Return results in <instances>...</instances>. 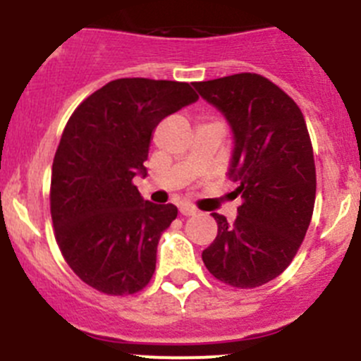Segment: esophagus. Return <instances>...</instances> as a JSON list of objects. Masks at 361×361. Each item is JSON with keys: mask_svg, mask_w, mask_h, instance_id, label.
<instances>
[{"mask_svg": "<svg viewBox=\"0 0 361 361\" xmlns=\"http://www.w3.org/2000/svg\"><path fill=\"white\" fill-rule=\"evenodd\" d=\"M180 213L183 214V216H194V214H197L199 211L195 209L194 206H190V204H181V206H180Z\"/></svg>", "mask_w": 361, "mask_h": 361, "instance_id": "obj_1", "label": "esophagus"}]
</instances>
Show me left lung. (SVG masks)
Listing matches in <instances>:
<instances>
[{
    "label": "left lung",
    "instance_id": "1",
    "mask_svg": "<svg viewBox=\"0 0 361 361\" xmlns=\"http://www.w3.org/2000/svg\"><path fill=\"white\" fill-rule=\"evenodd\" d=\"M194 87L231 126L228 178L243 199L234 224L213 213L218 234L202 262L221 283L257 288L292 264L311 224L316 167L307 126L292 97L257 73Z\"/></svg>",
    "mask_w": 361,
    "mask_h": 361
}]
</instances>
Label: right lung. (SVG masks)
<instances>
[{
    "mask_svg": "<svg viewBox=\"0 0 361 361\" xmlns=\"http://www.w3.org/2000/svg\"><path fill=\"white\" fill-rule=\"evenodd\" d=\"M199 96L188 83L118 78L90 94L69 116L52 164L50 213L61 253L76 276L106 295L150 283L174 204L141 197L152 133Z\"/></svg>",
    "mask_w": 361,
    "mask_h": 361,
    "instance_id": "obj_1",
    "label": "right lung"
}]
</instances>
